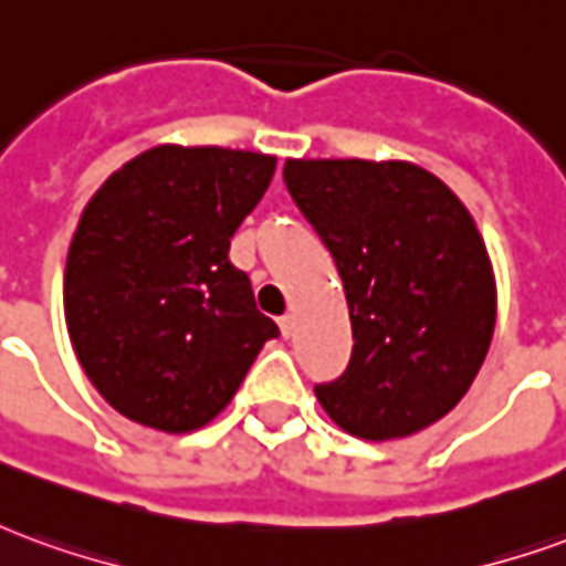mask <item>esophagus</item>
Segmentation results:
<instances>
[{
	"mask_svg": "<svg viewBox=\"0 0 566 566\" xmlns=\"http://www.w3.org/2000/svg\"><path fill=\"white\" fill-rule=\"evenodd\" d=\"M279 327H282L284 339H291V336H294V315H282V318H279Z\"/></svg>",
	"mask_w": 566,
	"mask_h": 566,
	"instance_id": "obj_1",
	"label": "esophagus"
}]
</instances>
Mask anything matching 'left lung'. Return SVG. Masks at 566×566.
Returning <instances> with one entry per match:
<instances>
[{
    "label": "left lung",
    "instance_id": "1",
    "mask_svg": "<svg viewBox=\"0 0 566 566\" xmlns=\"http://www.w3.org/2000/svg\"><path fill=\"white\" fill-rule=\"evenodd\" d=\"M284 185L333 254L352 315V360L315 385L360 439L409 437L470 391L494 333L485 242L449 187L412 163L287 160Z\"/></svg>",
    "mask_w": 566,
    "mask_h": 566
}]
</instances>
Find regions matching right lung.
I'll use <instances>...</instances> for the list:
<instances>
[{
  "label": "right lung",
  "instance_id": "1",
  "mask_svg": "<svg viewBox=\"0 0 566 566\" xmlns=\"http://www.w3.org/2000/svg\"><path fill=\"white\" fill-rule=\"evenodd\" d=\"M272 172L266 154L160 145L87 202L66 258V327L87 379L129 421L209 424L279 336L230 263Z\"/></svg>",
  "mask_w": 566,
  "mask_h": 566
}]
</instances>
